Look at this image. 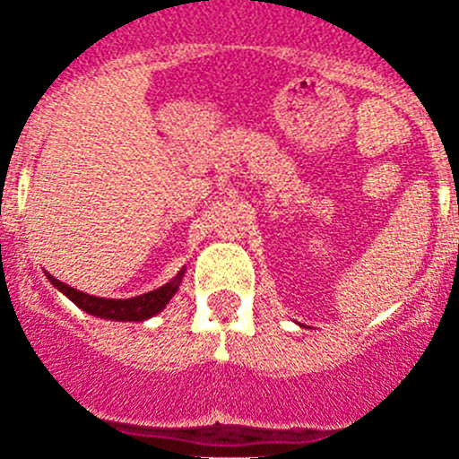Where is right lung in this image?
I'll use <instances>...</instances> for the list:
<instances>
[{
  "instance_id": "obj_1",
  "label": "right lung",
  "mask_w": 459,
  "mask_h": 459,
  "mask_svg": "<svg viewBox=\"0 0 459 459\" xmlns=\"http://www.w3.org/2000/svg\"><path fill=\"white\" fill-rule=\"evenodd\" d=\"M184 273L186 269H181L179 273L174 275L169 282H165L163 287L147 291V294L133 296V299H103V296H91L87 294V291L73 290L66 282H59L55 275H48V280H50L52 285L62 291L66 299H71L80 310L89 312L93 317L109 319V322H144V319H152L153 315L165 310L169 299L179 291Z\"/></svg>"
}]
</instances>
